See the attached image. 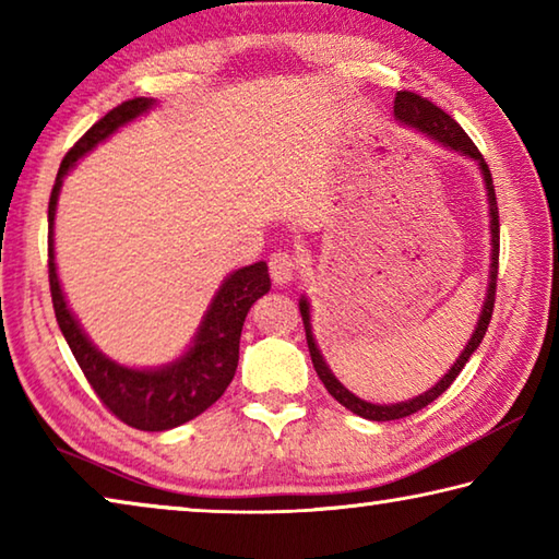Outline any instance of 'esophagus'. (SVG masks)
I'll list each match as a JSON object with an SVG mask.
<instances>
[{"label": "esophagus", "mask_w": 559, "mask_h": 559, "mask_svg": "<svg viewBox=\"0 0 559 559\" xmlns=\"http://www.w3.org/2000/svg\"><path fill=\"white\" fill-rule=\"evenodd\" d=\"M296 269H298V261H296V257H293V253H288V251L271 253L269 271H271L273 283H278V286H283V283L293 281V276H296Z\"/></svg>", "instance_id": "34e87169"}]
</instances>
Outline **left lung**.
<instances>
[{"label": "left lung", "instance_id": "8db88e82", "mask_svg": "<svg viewBox=\"0 0 559 559\" xmlns=\"http://www.w3.org/2000/svg\"><path fill=\"white\" fill-rule=\"evenodd\" d=\"M394 118L404 122V126H409L414 130L424 132V135H429L431 140H437L443 147L453 150V153H461L463 157H471L478 163L480 175H484V182H486V194H488V216H490V271H488V290H486V300H484V308H480V316H478V325L473 330V335L468 340V345L463 347V353L459 355L456 362L451 365V370L441 377V380L427 390L419 396H414V400H406L400 404H372V402H365L355 396L353 392L347 390V386L340 384L337 377L330 372L328 362L320 355V349L316 345V337H313V325H310V302L308 298L302 296L300 298V316H302V325H306V340H308V349H310V359H313V367L320 380H323L325 390L335 396V400L349 409L357 416H362V419H370V421H392V419H404V416H409L414 412L424 409V406L431 404L437 396H441L443 392L449 390L456 380L459 372L466 367V362L471 359V355L476 353L480 340H484L488 323H490V316H493V306H496V283H498V251H500V229H498V202H496V189H493V179H490V169L486 165L484 155L478 153V147L473 145V140L463 132V128L459 126L456 120H453L449 112H443L441 108L433 106L431 100L416 96L412 91H400L394 98Z\"/></svg>", "mask_w": 559, "mask_h": 559}]
</instances>
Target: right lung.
<instances>
[{
    "instance_id": "add662e5",
    "label": "right lung",
    "mask_w": 559,
    "mask_h": 559,
    "mask_svg": "<svg viewBox=\"0 0 559 559\" xmlns=\"http://www.w3.org/2000/svg\"><path fill=\"white\" fill-rule=\"evenodd\" d=\"M153 106V98H132L106 112L66 153L49 200V286L56 320H59L66 343H69L75 362L86 374L93 392L120 421L140 431L175 429L179 424L200 416L219 400L234 380L236 365H239V340L246 313L271 288L269 266L263 261L229 273L216 290L210 310L204 313L194 343L175 362L155 367V370H135V367L118 365L116 359L103 355L83 333L69 302H66L53 261V219L63 177L71 173L83 155H88L118 128L128 126Z\"/></svg>"
}]
</instances>
